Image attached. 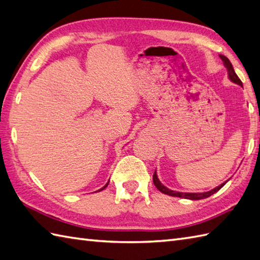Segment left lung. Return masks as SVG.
Masks as SVG:
<instances>
[{"label":"left lung","instance_id":"obj_1","mask_svg":"<svg viewBox=\"0 0 260 260\" xmlns=\"http://www.w3.org/2000/svg\"><path fill=\"white\" fill-rule=\"evenodd\" d=\"M220 58H221V60L223 61L224 67L227 68V70H228L229 79H230L231 81H233V82H235V84L239 85V86H242V82H241V80L239 79V77L236 75L235 70H234V67H233V64H231V62H230V60H229L227 57H224V56H220ZM153 182H154V185H155V186L157 187V189H158L159 191H161L162 193H164V194H168V196H171V197H178V198L190 199V200H201V199H206V198H208V197H210V196H212L213 193L219 191V190L221 189V187L225 184V182H224V183H222L221 185H219V186H217V187H214V189H212L211 191L203 192V193H183V192H176V191L168 189L167 186H164V185L161 183V182H159V180L157 179V175H156V171H155V172H154V174H153Z\"/></svg>","mask_w":260,"mask_h":260}]
</instances>
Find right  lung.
Instances as JSON below:
<instances>
[{
	"mask_svg": "<svg viewBox=\"0 0 260 260\" xmlns=\"http://www.w3.org/2000/svg\"><path fill=\"white\" fill-rule=\"evenodd\" d=\"M108 183H109V181H108ZM108 183H106V185H105L104 187H102V189H101V190H98V191H102V190H104V189H105V187H106V186L108 185Z\"/></svg>",
	"mask_w": 260,
	"mask_h": 260,
	"instance_id": "add662e5",
	"label": "right lung"
}]
</instances>
